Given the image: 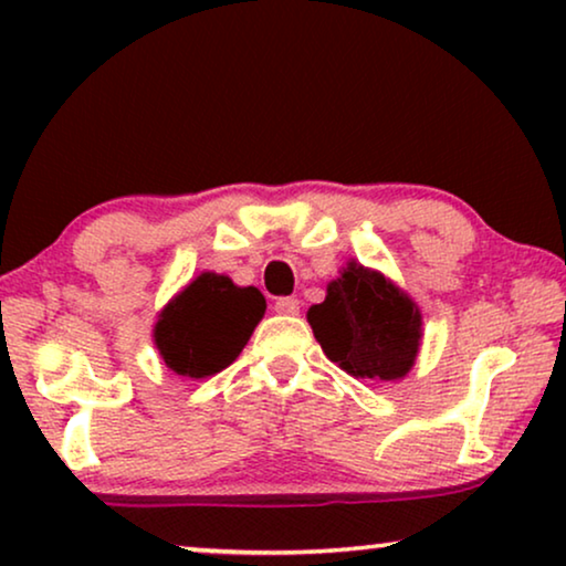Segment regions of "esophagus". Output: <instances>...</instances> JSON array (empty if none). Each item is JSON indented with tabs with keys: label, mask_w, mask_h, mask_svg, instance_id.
I'll return each mask as SVG.
<instances>
[{
	"label": "esophagus",
	"mask_w": 566,
	"mask_h": 566,
	"mask_svg": "<svg viewBox=\"0 0 566 566\" xmlns=\"http://www.w3.org/2000/svg\"><path fill=\"white\" fill-rule=\"evenodd\" d=\"M298 298H277L275 301V312L283 314V316H296L298 314Z\"/></svg>",
	"instance_id": "1"
}]
</instances>
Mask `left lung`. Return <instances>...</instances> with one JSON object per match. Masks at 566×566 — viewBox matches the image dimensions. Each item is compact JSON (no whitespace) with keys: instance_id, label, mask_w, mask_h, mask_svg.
<instances>
[{"instance_id":"left-lung-1","label":"left lung","mask_w":566,"mask_h":566,"mask_svg":"<svg viewBox=\"0 0 566 566\" xmlns=\"http://www.w3.org/2000/svg\"><path fill=\"white\" fill-rule=\"evenodd\" d=\"M306 319L324 355L353 378L399 381L422 345L420 306L391 277L358 260H347Z\"/></svg>"}]
</instances>
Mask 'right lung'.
<instances>
[{"mask_svg": "<svg viewBox=\"0 0 566 566\" xmlns=\"http://www.w3.org/2000/svg\"><path fill=\"white\" fill-rule=\"evenodd\" d=\"M265 308L254 285H237L229 275L206 270L161 308L154 345L172 374L198 381L239 358Z\"/></svg>", "mask_w": 566, "mask_h": 566, "instance_id": "1", "label": "right lung"}]
</instances>
